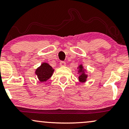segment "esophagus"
I'll return each instance as SVG.
<instances>
[{"label":"esophagus","mask_w":129,"mask_h":129,"mask_svg":"<svg viewBox=\"0 0 129 129\" xmlns=\"http://www.w3.org/2000/svg\"><path fill=\"white\" fill-rule=\"evenodd\" d=\"M66 65V62L65 61H60V66H65Z\"/></svg>","instance_id":"esophagus-1"}]
</instances>
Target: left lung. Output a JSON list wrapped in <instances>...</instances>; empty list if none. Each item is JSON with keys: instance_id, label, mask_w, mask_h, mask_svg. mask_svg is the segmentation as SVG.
Segmentation results:
<instances>
[{"instance_id": "1", "label": "left lung", "mask_w": 129, "mask_h": 129, "mask_svg": "<svg viewBox=\"0 0 129 129\" xmlns=\"http://www.w3.org/2000/svg\"><path fill=\"white\" fill-rule=\"evenodd\" d=\"M79 68H80V70H81V72H82V67L80 66ZM86 78H87V75H84V74H83V75H81V76L79 77V79L81 82H85V81H86Z\"/></svg>"}]
</instances>
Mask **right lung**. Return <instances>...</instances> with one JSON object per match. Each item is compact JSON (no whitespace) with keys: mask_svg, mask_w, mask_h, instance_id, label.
<instances>
[{"mask_svg":"<svg viewBox=\"0 0 129 129\" xmlns=\"http://www.w3.org/2000/svg\"><path fill=\"white\" fill-rule=\"evenodd\" d=\"M54 70L47 63H43L36 70V74L41 82H45L51 76Z\"/></svg>","mask_w":129,"mask_h":129,"instance_id":"1","label":"right lung"}]
</instances>
